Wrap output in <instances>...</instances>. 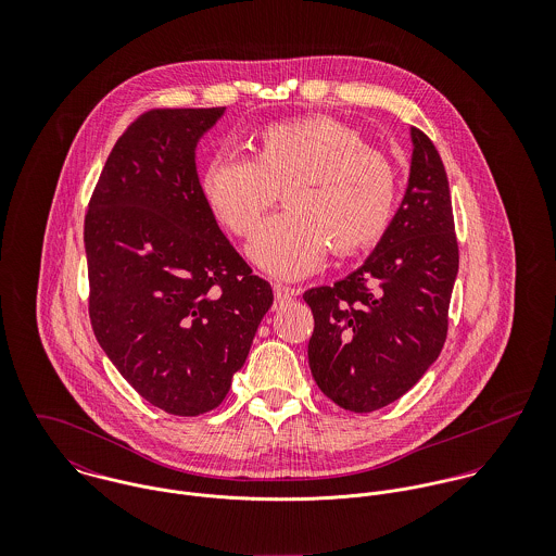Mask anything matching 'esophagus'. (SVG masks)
Masks as SVG:
<instances>
[{
	"label": "esophagus",
	"instance_id": "obj_1",
	"mask_svg": "<svg viewBox=\"0 0 556 556\" xmlns=\"http://www.w3.org/2000/svg\"><path fill=\"white\" fill-rule=\"evenodd\" d=\"M298 293H300L298 289H291V287H285V285H274V295H276L278 304H285V302L293 300Z\"/></svg>",
	"mask_w": 556,
	"mask_h": 556
}]
</instances>
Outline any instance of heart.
Segmentation results:
<instances>
[{
	"mask_svg": "<svg viewBox=\"0 0 556 556\" xmlns=\"http://www.w3.org/2000/svg\"><path fill=\"white\" fill-rule=\"evenodd\" d=\"M201 197L236 238H252L282 192L289 212L250 243V258L285 280L338 256L375 248L392 227L397 177L392 160L329 115L271 122L256 130L252 159L216 154L199 177Z\"/></svg>",
	"mask_w": 556,
	"mask_h": 556,
	"instance_id": "1",
	"label": "heart"
}]
</instances>
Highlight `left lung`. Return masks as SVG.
<instances>
[{"mask_svg": "<svg viewBox=\"0 0 556 556\" xmlns=\"http://www.w3.org/2000/svg\"><path fill=\"white\" fill-rule=\"evenodd\" d=\"M413 159L390 231L366 263L304 293L315 317L308 364L338 406L370 413L404 396L439 357L458 274L447 173L434 143L410 128Z\"/></svg>", "mask_w": 556, "mask_h": 556, "instance_id": "obj_1", "label": "left lung"}]
</instances>
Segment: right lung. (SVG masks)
<instances>
[{
  "instance_id": "1",
  "label": "right lung",
  "mask_w": 556,
  "mask_h": 556,
  "mask_svg": "<svg viewBox=\"0 0 556 556\" xmlns=\"http://www.w3.org/2000/svg\"><path fill=\"white\" fill-rule=\"evenodd\" d=\"M223 113L139 115L104 162L83 227L96 340L139 396L179 417L225 400L274 304L201 197L194 148Z\"/></svg>"
}]
</instances>
